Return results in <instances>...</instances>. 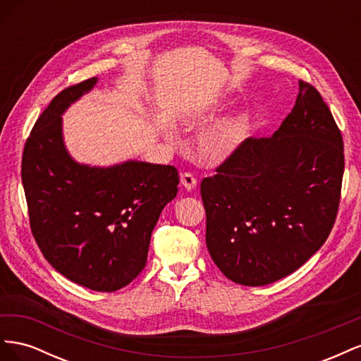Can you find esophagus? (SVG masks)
I'll return each instance as SVG.
<instances>
[{
    "label": "esophagus",
    "instance_id": "1",
    "mask_svg": "<svg viewBox=\"0 0 361 361\" xmlns=\"http://www.w3.org/2000/svg\"><path fill=\"white\" fill-rule=\"evenodd\" d=\"M180 183L187 191H192L195 187H197V179H195V176L191 173H183L180 174Z\"/></svg>",
    "mask_w": 361,
    "mask_h": 361
}]
</instances>
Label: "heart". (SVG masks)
Listing matches in <instances>:
<instances>
[{"label":"heart","instance_id":"b5f03b06","mask_svg":"<svg viewBox=\"0 0 361 361\" xmlns=\"http://www.w3.org/2000/svg\"><path fill=\"white\" fill-rule=\"evenodd\" d=\"M233 145H235V133L231 129L216 133L211 138V147L215 152H220V154H226V152H228L233 147Z\"/></svg>","mask_w":361,"mask_h":361}]
</instances>
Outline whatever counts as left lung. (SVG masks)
Wrapping results in <instances>:
<instances>
[{
  "mask_svg": "<svg viewBox=\"0 0 361 361\" xmlns=\"http://www.w3.org/2000/svg\"><path fill=\"white\" fill-rule=\"evenodd\" d=\"M292 111L268 138L239 145L200 194L206 245L223 274L264 286L292 274L334 226L345 169L343 140L330 108L298 82Z\"/></svg>",
  "mask_w": 361,
  "mask_h": 361,
  "instance_id": "1",
  "label": "left lung"
}]
</instances>
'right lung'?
Instances as JSON below:
<instances>
[{
    "label": "right lung",
    "instance_id": "add662e5",
    "mask_svg": "<svg viewBox=\"0 0 361 361\" xmlns=\"http://www.w3.org/2000/svg\"><path fill=\"white\" fill-rule=\"evenodd\" d=\"M97 78L61 90L32 126L23 155L30 227L60 274L99 292L125 288L146 267L152 231L178 194L173 166L126 161L75 162L63 143L61 114Z\"/></svg>",
    "mask_w": 361,
    "mask_h": 361
}]
</instances>
